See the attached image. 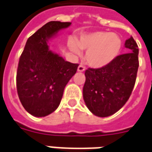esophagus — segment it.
Listing matches in <instances>:
<instances>
[{"label": "esophagus", "mask_w": 152, "mask_h": 152, "mask_svg": "<svg viewBox=\"0 0 152 152\" xmlns=\"http://www.w3.org/2000/svg\"><path fill=\"white\" fill-rule=\"evenodd\" d=\"M85 70V67L83 65H79L78 67V72H83Z\"/></svg>", "instance_id": "esophagus-1"}]
</instances>
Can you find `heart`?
Wrapping results in <instances>:
<instances>
[{
	"label": "heart",
	"mask_w": 152,
	"mask_h": 152,
	"mask_svg": "<svg viewBox=\"0 0 152 152\" xmlns=\"http://www.w3.org/2000/svg\"><path fill=\"white\" fill-rule=\"evenodd\" d=\"M69 50L78 56L83 50H87L86 61L95 69L108 65L118 56L122 49L121 38L115 33L106 31H95L83 34L78 40V45L70 40Z\"/></svg>",
	"instance_id": "obj_1"
}]
</instances>
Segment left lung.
I'll return each instance as SVG.
<instances>
[{"instance_id":"1","label":"left lung","mask_w":152,"mask_h":152,"mask_svg":"<svg viewBox=\"0 0 152 152\" xmlns=\"http://www.w3.org/2000/svg\"><path fill=\"white\" fill-rule=\"evenodd\" d=\"M126 54L118 55L108 65L85 71L83 97L95 116L105 118L121 109L132 92L138 66V46L132 37L126 39Z\"/></svg>"}]
</instances>
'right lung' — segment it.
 I'll return each mask as SVG.
<instances>
[{
    "label": "right lung",
    "mask_w": 152,
    "mask_h": 152,
    "mask_svg": "<svg viewBox=\"0 0 152 152\" xmlns=\"http://www.w3.org/2000/svg\"><path fill=\"white\" fill-rule=\"evenodd\" d=\"M70 22L50 21L26 41L19 60L16 88L24 108L37 118L52 113L59 105L66 84L74 76L78 64L65 61L49 49V39Z\"/></svg>",
    "instance_id": "1"
}]
</instances>
